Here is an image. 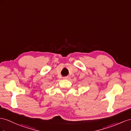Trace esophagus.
Listing matches in <instances>:
<instances>
[{
	"instance_id": "esophagus-1",
	"label": "esophagus",
	"mask_w": 131,
	"mask_h": 131,
	"mask_svg": "<svg viewBox=\"0 0 131 131\" xmlns=\"http://www.w3.org/2000/svg\"><path fill=\"white\" fill-rule=\"evenodd\" d=\"M63 79H66V78H68V77H63Z\"/></svg>"
}]
</instances>
